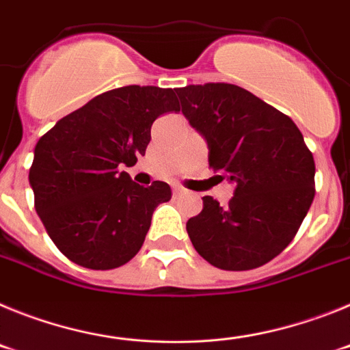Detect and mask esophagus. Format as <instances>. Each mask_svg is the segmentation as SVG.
Segmentation results:
<instances>
[{"label":"esophagus","mask_w":350,"mask_h":350,"mask_svg":"<svg viewBox=\"0 0 350 350\" xmlns=\"http://www.w3.org/2000/svg\"><path fill=\"white\" fill-rule=\"evenodd\" d=\"M184 193H185L184 187H180V185H173V194H175V196H178V194H184Z\"/></svg>","instance_id":"34e87169"}]
</instances>
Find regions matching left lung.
<instances>
[{"label": "left lung", "mask_w": 350, "mask_h": 350, "mask_svg": "<svg viewBox=\"0 0 350 350\" xmlns=\"http://www.w3.org/2000/svg\"><path fill=\"white\" fill-rule=\"evenodd\" d=\"M177 94L206 140L210 168L234 184L226 206L203 198L185 226L191 242L221 270L262 267L289 245L314 202V156L286 113L238 85H185Z\"/></svg>", "instance_id": "left-lung-1"}]
</instances>
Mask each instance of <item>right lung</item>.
<instances>
[{
	"mask_svg": "<svg viewBox=\"0 0 350 350\" xmlns=\"http://www.w3.org/2000/svg\"><path fill=\"white\" fill-rule=\"evenodd\" d=\"M178 110L173 89L126 85L92 98L40 138L29 170L35 208L70 261L112 270L137 256L172 189L161 180L138 185L120 168L144 156L154 120Z\"/></svg>",
	"mask_w": 350,
	"mask_h": 350,
	"instance_id": "1",
	"label": "right lung"
}]
</instances>
